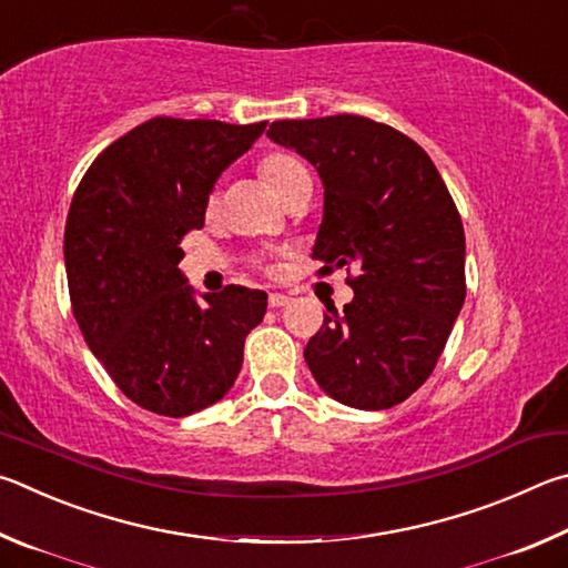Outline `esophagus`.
Wrapping results in <instances>:
<instances>
[{"instance_id": "obj_1", "label": "esophagus", "mask_w": 568, "mask_h": 568, "mask_svg": "<svg viewBox=\"0 0 568 568\" xmlns=\"http://www.w3.org/2000/svg\"><path fill=\"white\" fill-rule=\"evenodd\" d=\"M292 300L286 294H268V306H272V310H282V306H286Z\"/></svg>"}]
</instances>
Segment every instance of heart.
I'll return each mask as SVG.
<instances>
[{
	"instance_id": "heart-1",
	"label": "heart",
	"mask_w": 568,
	"mask_h": 568,
	"mask_svg": "<svg viewBox=\"0 0 568 568\" xmlns=\"http://www.w3.org/2000/svg\"><path fill=\"white\" fill-rule=\"evenodd\" d=\"M258 172H262V176L266 179L268 186L274 189L278 199H284L296 184H302L304 179H312L310 169H306L300 159L286 152H274L264 156L262 164H258ZM209 209H216V196L209 199Z\"/></svg>"
}]
</instances>
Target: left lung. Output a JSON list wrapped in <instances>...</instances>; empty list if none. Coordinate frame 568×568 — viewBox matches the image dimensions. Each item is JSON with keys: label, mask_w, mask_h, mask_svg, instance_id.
<instances>
[{"label": "left lung", "mask_w": 568, "mask_h": 568, "mask_svg": "<svg viewBox=\"0 0 568 568\" xmlns=\"http://www.w3.org/2000/svg\"><path fill=\"white\" fill-rule=\"evenodd\" d=\"M266 136L322 176L320 272L359 268L354 300L342 314L326 306L304 359L332 399L392 409L429 379L464 306L466 242L449 189L414 139L366 116L286 119Z\"/></svg>", "instance_id": "obj_1"}]
</instances>
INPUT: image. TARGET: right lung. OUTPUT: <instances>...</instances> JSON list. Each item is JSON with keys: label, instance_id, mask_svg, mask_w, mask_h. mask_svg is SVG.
<instances>
[{"label": "right lung", "instance_id": "obj_1", "mask_svg": "<svg viewBox=\"0 0 568 568\" xmlns=\"http://www.w3.org/2000/svg\"><path fill=\"white\" fill-rule=\"evenodd\" d=\"M266 122L156 116L119 136L79 182L64 266L84 342L134 404L189 416L232 389L266 294L229 284L202 294L176 264L204 226L209 194Z\"/></svg>", "mask_w": 568, "mask_h": 568}]
</instances>
